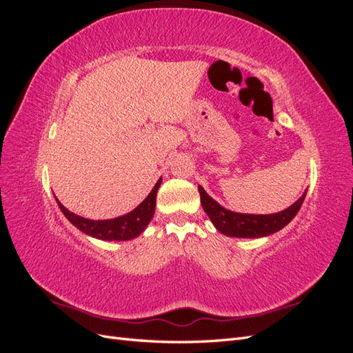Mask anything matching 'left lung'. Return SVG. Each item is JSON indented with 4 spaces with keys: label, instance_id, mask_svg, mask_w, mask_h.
<instances>
[{
    "label": "left lung",
    "instance_id": "8db88e82",
    "mask_svg": "<svg viewBox=\"0 0 353 353\" xmlns=\"http://www.w3.org/2000/svg\"><path fill=\"white\" fill-rule=\"evenodd\" d=\"M199 193L203 210L208 213V216L210 218L213 225L216 227V230L225 234V236L241 239H259L280 231L297 215L306 196L305 191L303 196L294 201L290 208H287L279 213H271V215H250V213H237L222 208L200 185Z\"/></svg>",
    "mask_w": 353,
    "mask_h": 353
}]
</instances>
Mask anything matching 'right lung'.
Wrapping results in <instances>:
<instances>
[{"label":"right lung","mask_w":353,"mask_h":353,"mask_svg":"<svg viewBox=\"0 0 353 353\" xmlns=\"http://www.w3.org/2000/svg\"><path fill=\"white\" fill-rule=\"evenodd\" d=\"M162 184V178H160L153 190L150 191L143 203H140L132 212L126 213L123 216L119 218H113V219H103V221H94V219H87L82 218L79 215H74L73 212L68 210L61 203L57 200V205L60 210L63 212L70 223H73L74 227L81 230L82 232L87 234V236H91L94 239L99 240H108V241H125V240H131L140 236V234L147 228L148 222L152 221L154 215V208H156V196H157V190Z\"/></svg>","instance_id":"right-lung-1"}]
</instances>
